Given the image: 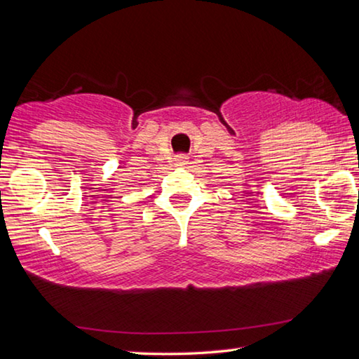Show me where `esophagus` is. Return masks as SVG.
<instances>
[{
	"label": "esophagus",
	"instance_id": "1",
	"mask_svg": "<svg viewBox=\"0 0 359 359\" xmlns=\"http://www.w3.org/2000/svg\"><path fill=\"white\" fill-rule=\"evenodd\" d=\"M175 161H177V166H185V165H188V156L179 155L177 158H175Z\"/></svg>",
	"mask_w": 359,
	"mask_h": 359
}]
</instances>
